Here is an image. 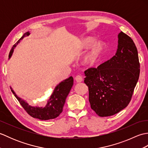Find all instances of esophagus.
<instances>
[{"mask_svg": "<svg viewBox=\"0 0 148 148\" xmlns=\"http://www.w3.org/2000/svg\"><path fill=\"white\" fill-rule=\"evenodd\" d=\"M75 80H76V82L77 83H81L83 81V77L79 76V75H77V76L75 77Z\"/></svg>", "mask_w": 148, "mask_h": 148, "instance_id": "obj_1", "label": "esophagus"}]
</instances>
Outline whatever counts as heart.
<instances>
[{"instance_id": "1", "label": "heart", "mask_w": 148, "mask_h": 148, "mask_svg": "<svg viewBox=\"0 0 148 148\" xmlns=\"http://www.w3.org/2000/svg\"><path fill=\"white\" fill-rule=\"evenodd\" d=\"M94 41L93 39L86 38L81 40L77 45V49L79 51H83L90 46L83 59V64L85 65H92L95 63L106 49V45L104 42L101 40L95 42Z\"/></svg>"}]
</instances>
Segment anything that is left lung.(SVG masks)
Segmentation results:
<instances>
[{
    "label": "left lung",
    "instance_id": "obj_1",
    "mask_svg": "<svg viewBox=\"0 0 148 148\" xmlns=\"http://www.w3.org/2000/svg\"><path fill=\"white\" fill-rule=\"evenodd\" d=\"M116 54L97 68L84 71L91 108L100 117L112 116L128 105L139 79L140 64L136 45L123 32Z\"/></svg>",
    "mask_w": 148,
    "mask_h": 148
}]
</instances>
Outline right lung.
<instances>
[{
	"mask_svg": "<svg viewBox=\"0 0 148 148\" xmlns=\"http://www.w3.org/2000/svg\"><path fill=\"white\" fill-rule=\"evenodd\" d=\"M30 34V33L29 32L24 34L23 36L16 42L11 49L10 53H9V59H10L11 57L14 48L18 45V43L21 41V40L23 39L25 37L29 36ZM73 83L74 79L72 76H70L67 79L60 83L55 88L54 91L51 93L49 99L48 100V103L45 107L30 106L25 100L18 97L12 88H10L12 93L14 94L16 98L18 99L19 102L27 112L28 114L32 117L40 119V120H48V119H54L58 117L62 112L66 98H67L68 94L70 92L72 87L73 86Z\"/></svg>",
	"mask_w": 148,
	"mask_h": 148,
	"instance_id": "1",
	"label": "right lung"
}]
</instances>
